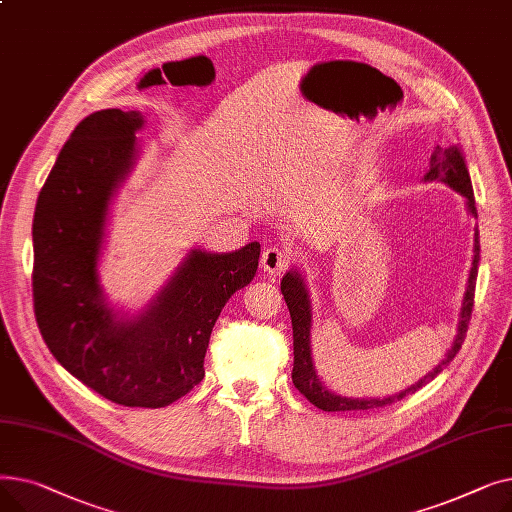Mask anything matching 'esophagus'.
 Listing matches in <instances>:
<instances>
[{"mask_svg": "<svg viewBox=\"0 0 512 512\" xmlns=\"http://www.w3.org/2000/svg\"><path fill=\"white\" fill-rule=\"evenodd\" d=\"M290 263H292L290 253L280 249V247L265 249L263 255H261V270L267 272V274H272V276L284 274L290 267Z\"/></svg>", "mask_w": 512, "mask_h": 512, "instance_id": "1", "label": "esophagus"}]
</instances>
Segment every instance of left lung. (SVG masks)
I'll use <instances>...</instances> for the list:
<instances>
[{
    "mask_svg": "<svg viewBox=\"0 0 512 512\" xmlns=\"http://www.w3.org/2000/svg\"><path fill=\"white\" fill-rule=\"evenodd\" d=\"M425 182H444L448 184L452 191L461 193L467 203V211L477 218V209H475V197H473V186H471V176L467 170V161L465 155L459 147H436L432 161H429V170L423 176ZM477 265H479V232L475 228V245H473V263H471V272L467 280V290L463 297V307H461V319H459V328H456L454 342L450 346V351L434 367V371H429L427 375L419 382H415L411 388L400 390L398 394L384 396V398H348L340 396L332 390H328L324 384L319 382L317 371L313 365L311 357V326H313V309H311V299H309V288L305 284V278L299 270H292L284 274L282 278V294L284 301L288 305L290 317H292V338H294V367H292V384L297 388L311 405H315L321 411H367V409H378L392 405L396 400H402L407 394L417 392L421 386L432 382L436 375L456 357L459 348L465 340L467 328H469V319L473 311V299H475V282H477Z\"/></svg>",
    "mask_w": 512,
    "mask_h": 512,
    "instance_id": "obj_1",
    "label": "left lung"
}]
</instances>
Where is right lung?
<instances>
[{
    "mask_svg": "<svg viewBox=\"0 0 512 512\" xmlns=\"http://www.w3.org/2000/svg\"><path fill=\"white\" fill-rule=\"evenodd\" d=\"M141 112L80 122L51 168L33 220V301L41 336L76 380L122 407L161 409L205 375L211 330L257 272L259 242L232 253L191 249L137 315L107 305L99 282L107 215L137 164Z\"/></svg>",
    "mask_w": 512,
    "mask_h": 512,
    "instance_id": "obj_1",
    "label": "right lung"
}]
</instances>
